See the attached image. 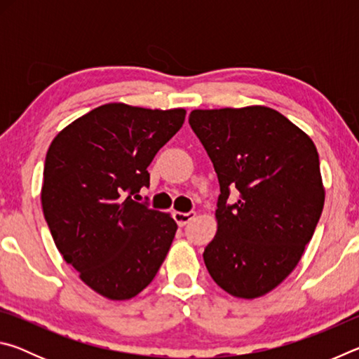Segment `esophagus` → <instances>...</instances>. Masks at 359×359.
<instances>
[{
    "label": "esophagus",
    "mask_w": 359,
    "mask_h": 359,
    "mask_svg": "<svg viewBox=\"0 0 359 359\" xmlns=\"http://www.w3.org/2000/svg\"><path fill=\"white\" fill-rule=\"evenodd\" d=\"M194 217H196L194 212H174V220L177 222L179 226H185V224L193 220Z\"/></svg>",
    "instance_id": "1"
}]
</instances>
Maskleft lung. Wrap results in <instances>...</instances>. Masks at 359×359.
I'll return each mask as SVG.
<instances>
[{
  "label": "left lung",
  "mask_w": 359,
  "mask_h": 359,
  "mask_svg": "<svg viewBox=\"0 0 359 359\" xmlns=\"http://www.w3.org/2000/svg\"><path fill=\"white\" fill-rule=\"evenodd\" d=\"M188 121L220 184L205 267L231 296H264L299 263L323 210L317 147L266 106L194 109ZM231 191L238 199L229 205Z\"/></svg>",
  "instance_id": "left-lung-1"
}]
</instances>
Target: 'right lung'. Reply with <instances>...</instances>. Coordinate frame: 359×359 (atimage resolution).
Segmentation results:
<instances>
[{
  "label": "right lung",
  "instance_id": "add662e5",
  "mask_svg": "<svg viewBox=\"0 0 359 359\" xmlns=\"http://www.w3.org/2000/svg\"><path fill=\"white\" fill-rule=\"evenodd\" d=\"M187 111L109 102L58 133L46 155L41 204L53 242L81 280L112 301L149 287L177 231L171 214L131 199Z\"/></svg>",
  "mask_w": 359,
  "mask_h": 359
}]
</instances>
